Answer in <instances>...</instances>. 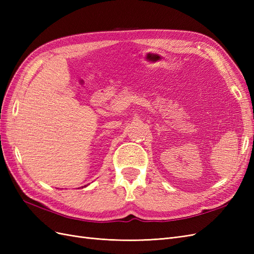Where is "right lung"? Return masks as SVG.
<instances>
[{
    "label": "right lung",
    "instance_id": "right-lung-1",
    "mask_svg": "<svg viewBox=\"0 0 254 254\" xmlns=\"http://www.w3.org/2000/svg\"><path fill=\"white\" fill-rule=\"evenodd\" d=\"M84 187H86V186H84Z\"/></svg>",
    "mask_w": 254,
    "mask_h": 254
}]
</instances>
